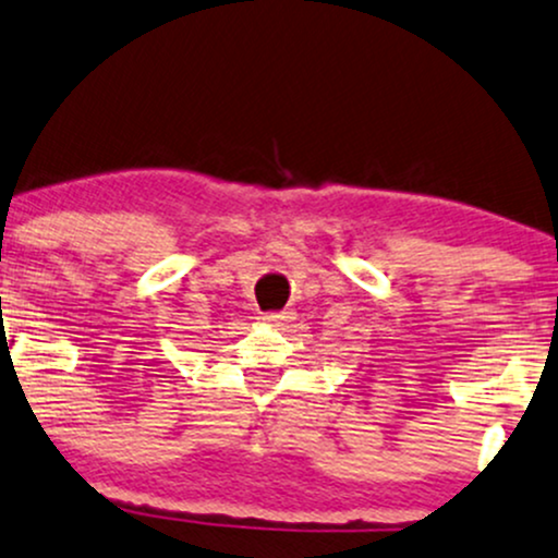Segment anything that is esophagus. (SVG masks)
Wrapping results in <instances>:
<instances>
[{
    "mask_svg": "<svg viewBox=\"0 0 558 558\" xmlns=\"http://www.w3.org/2000/svg\"><path fill=\"white\" fill-rule=\"evenodd\" d=\"M264 320H266V324H271V326H284V324H290V320H294V311H281V313H266V316H264Z\"/></svg>",
    "mask_w": 558,
    "mask_h": 558,
    "instance_id": "34e87169",
    "label": "esophagus"
}]
</instances>
